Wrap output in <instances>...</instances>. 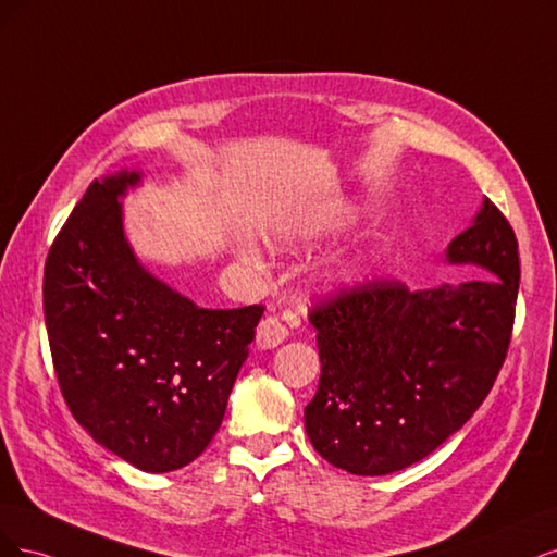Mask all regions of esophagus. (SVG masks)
<instances>
[{
	"label": "esophagus",
	"instance_id": "1",
	"mask_svg": "<svg viewBox=\"0 0 557 557\" xmlns=\"http://www.w3.org/2000/svg\"><path fill=\"white\" fill-rule=\"evenodd\" d=\"M289 331L284 329V324L275 317H265L261 319V324L257 329V347L261 349H275L277 345H282Z\"/></svg>",
	"mask_w": 557,
	"mask_h": 557
}]
</instances>
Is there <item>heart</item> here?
Segmentation results:
<instances>
[{
    "mask_svg": "<svg viewBox=\"0 0 557 557\" xmlns=\"http://www.w3.org/2000/svg\"><path fill=\"white\" fill-rule=\"evenodd\" d=\"M243 257L249 259V261H257V249L255 247H245L243 249Z\"/></svg>",
    "mask_w": 557,
    "mask_h": 557,
    "instance_id": "1",
    "label": "heart"
}]
</instances>
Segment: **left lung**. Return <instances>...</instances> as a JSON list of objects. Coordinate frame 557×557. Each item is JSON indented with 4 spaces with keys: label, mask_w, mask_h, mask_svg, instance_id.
Wrapping results in <instances>:
<instances>
[{
    "label": "left lung",
    "mask_w": 557,
    "mask_h": 557,
    "mask_svg": "<svg viewBox=\"0 0 557 557\" xmlns=\"http://www.w3.org/2000/svg\"><path fill=\"white\" fill-rule=\"evenodd\" d=\"M444 257L491 275L419 292L366 282L310 312L321 376L305 430L335 468L361 476L405 470L468 423L491 393L513 329L516 233L483 199Z\"/></svg>",
    "instance_id": "left-lung-1"
}]
</instances>
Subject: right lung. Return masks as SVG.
<instances>
[{"label": "right lung", "instance_id": "obj_1", "mask_svg": "<svg viewBox=\"0 0 557 557\" xmlns=\"http://www.w3.org/2000/svg\"><path fill=\"white\" fill-rule=\"evenodd\" d=\"M140 177L120 171L87 187L48 252L44 314L71 414L159 474L199 458L218 433L263 308H199L136 259L120 199Z\"/></svg>", "mask_w": 557, "mask_h": 557}]
</instances>
